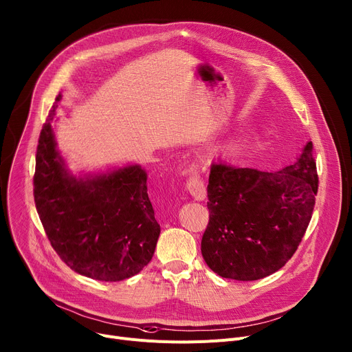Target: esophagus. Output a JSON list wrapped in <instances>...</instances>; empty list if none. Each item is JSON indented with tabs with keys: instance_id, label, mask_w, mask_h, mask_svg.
Masks as SVG:
<instances>
[{
	"instance_id": "obj_1",
	"label": "esophagus",
	"mask_w": 352,
	"mask_h": 352,
	"mask_svg": "<svg viewBox=\"0 0 352 352\" xmlns=\"http://www.w3.org/2000/svg\"><path fill=\"white\" fill-rule=\"evenodd\" d=\"M189 174H190V177L186 181V189L197 201H204L206 198V185H205L204 179L199 177L195 167L189 168Z\"/></svg>"
}]
</instances>
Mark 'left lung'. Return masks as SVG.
<instances>
[{
  "instance_id": "8db88e82",
  "label": "left lung",
  "mask_w": 352,
  "mask_h": 352,
  "mask_svg": "<svg viewBox=\"0 0 352 352\" xmlns=\"http://www.w3.org/2000/svg\"><path fill=\"white\" fill-rule=\"evenodd\" d=\"M313 144L279 171L212 164L201 251L219 276L257 280L280 270L309 226L317 194Z\"/></svg>"
}]
</instances>
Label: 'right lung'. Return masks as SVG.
<instances>
[{
  "label": "right lung",
  "instance_id": "right-lung-1",
  "mask_svg": "<svg viewBox=\"0 0 352 352\" xmlns=\"http://www.w3.org/2000/svg\"><path fill=\"white\" fill-rule=\"evenodd\" d=\"M42 127L34 177L35 205L47 239L73 271L118 282L139 274L153 258L160 225L139 164L73 174L53 131L57 104Z\"/></svg>",
  "mask_w": 352,
  "mask_h": 352
}]
</instances>
